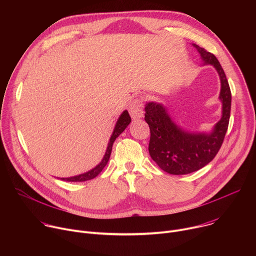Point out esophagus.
<instances>
[{
  "label": "esophagus",
  "instance_id": "1",
  "mask_svg": "<svg viewBox=\"0 0 256 256\" xmlns=\"http://www.w3.org/2000/svg\"><path fill=\"white\" fill-rule=\"evenodd\" d=\"M142 99L136 98L130 104V114L132 120H140L144 116Z\"/></svg>",
  "mask_w": 256,
  "mask_h": 256
}]
</instances>
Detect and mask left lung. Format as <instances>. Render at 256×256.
Returning <instances> with one entry per match:
<instances>
[{
  "label": "left lung",
  "instance_id": "8db88e82",
  "mask_svg": "<svg viewBox=\"0 0 256 256\" xmlns=\"http://www.w3.org/2000/svg\"><path fill=\"white\" fill-rule=\"evenodd\" d=\"M194 46L204 64L214 66L220 76L222 118L212 132L192 134L180 128L161 103H146L144 120L151 132L150 156L162 170L173 175L188 174L208 164L221 148L230 120L231 90L225 72L212 54L194 44Z\"/></svg>",
  "mask_w": 256,
  "mask_h": 256
}]
</instances>
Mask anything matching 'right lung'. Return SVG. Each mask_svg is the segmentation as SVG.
Instances as JSON below:
<instances>
[{"label": "right lung", "mask_w": 256, "mask_h": 256, "mask_svg": "<svg viewBox=\"0 0 256 256\" xmlns=\"http://www.w3.org/2000/svg\"><path fill=\"white\" fill-rule=\"evenodd\" d=\"M130 122H132V118H130L128 112L126 110H124L122 114V116H120L118 120L116 122V124L114 126V130L110 138H109L107 149H106V152H105V155H104L102 161L95 168L91 169L90 171H88L86 173H83V174H80V175H77V176L68 177V178H60V179L64 180V181H72V182H82V181H87V180H91V179L95 178L102 171V169L106 166V164L109 160V157H110V154H112V144H114V140L126 130V128L130 124Z\"/></svg>", "instance_id": "obj_1"}]
</instances>
